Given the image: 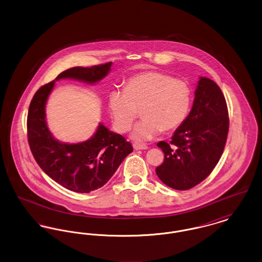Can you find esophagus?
<instances>
[{
  "mask_svg": "<svg viewBox=\"0 0 262 262\" xmlns=\"http://www.w3.org/2000/svg\"><path fill=\"white\" fill-rule=\"evenodd\" d=\"M133 146L136 150H145L148 148L145 144H140V143H134Z\"/></svg>",
  "mask_w": 262,
  "mask_h": 262,
  "instance_id": "esophagus-1",
  "label": "esophagus"
}]
</instances>
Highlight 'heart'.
Segmentation results:
<instances>
[{
  "label": "heart",
  "mask_w": 262,
  "mask_h": 262,
  "mask_svg": "<svg viewBox=\"0 0 262 262\" xmlns=\"http://www.w3.org/2000/svg\"><path fill=\"white\" fill-rule=\"evenodd\" d=\"M192 102L189 83L159 72H145L130 77L125 91L113 90L109 108L115 128L125 134L134 124L137 109L143 120L132 133L137 141H148L163 132L178 128L186 121Z\"/></svg>",
  "instance_id": "obj_1"
}]
</instances>
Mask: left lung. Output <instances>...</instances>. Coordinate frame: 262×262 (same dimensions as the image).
Wrapping results in <instances>:
<instances>
[{
	"label": "left lung",
	"mask_w": 262,
	"mask_h": 262,
	"mask_svg": "<svg viewBox=\"0 0 262 262\" xmlns=\"http://www.w3.org/2000/svg\"><path fill=\"white\" fill-rule=\"evenodd\" d=\"M229 130L228 108L220 88L200 76L192 108L170 143L160 141L164 162L156 168L163 183L187 190L206 179L223 153Z\"/></svg>",
	"instance_id": "obj_1"
}]
</instances>
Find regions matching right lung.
Segmentation results:
<instances>
[{
    "mask_svg": "<svg viewBox=\"0 0 262 262\" xmlns=\"http://www.w3.org/2000/svg\"><path fill=\"white\" fill-rule=\"evenodd\" d=\"M111 67L112 62H107L69 69L39 88L29 106L27 137L34 159L52 180L72 191L88 193L103 187L134 149L125 137L101 123L95 134L85 141H59L53 137L46 122L47 100L56 81L70 78L94 84L109 74Z\"/></svg>",
    "mask_w": 262,
    "mask_h": 262,
    "instance_id": "right-lung-1",
    "label": "right lung"
}]
</instances>
